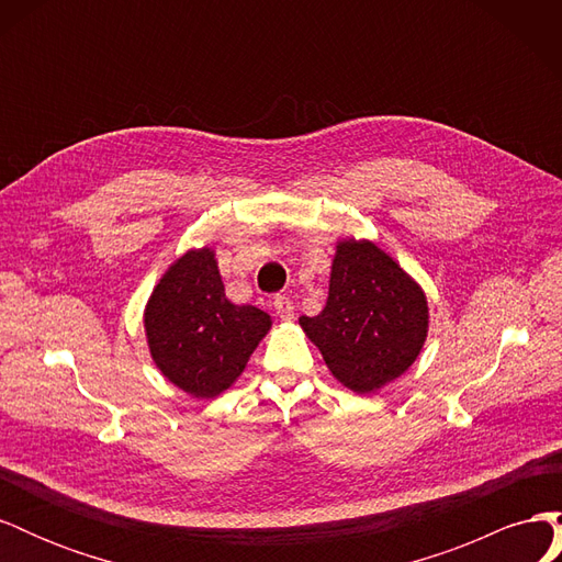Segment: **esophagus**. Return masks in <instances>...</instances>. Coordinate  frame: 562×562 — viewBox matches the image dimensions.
<instances>
[{"instance_id": "1", "label": "esophagus", "mask_w": 562, "mask_h": 562, "mask_svg": "<svg viewBox=\"0 0 562 562\" xmlns=\"http://www.w3.org/2000/svg\"><path fill=\"white\" fill-rule=\"evenodd\" d=\"M271 304H274V312H277V316L279 318H293V300L291 297H285V295H277L274 297V302H271Z\"/></svg>"}]
</instances>
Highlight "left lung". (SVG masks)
Listing matches in <instances>:
<instances>
[{
    "label": "left lung",
    "mask_w": 562,
    "mask_h": 562,
    "mask_svg": "<svg viewBox=\"0 0 562 562\" xmlns=\"http://www.w3.org/2000/svg\"><path fill=\"white\" fill-rule=\"evenodd\" d=\"M419 285L370 241L337 246L328 302L314 318L300 316L333 375L370 394L413 366L429 328Z\"/></svg>",
    "instance_id": "8db88e82"
}]
</instances>
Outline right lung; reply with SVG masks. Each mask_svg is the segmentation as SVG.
Instances as JSON below:
<instances>
[{"label":"right lung","mask_w":562,"mask_h":562,"mask_svg":"<svg viewBox=\"0 0 562 562\" xmlns=\"http://www.w3.org/2000/svg\"><path fill=\"white\" fill-rule=\"evenodd\" d=\"M271 326L269 314L225 297L209 248L190 250L166 271L145 312L151 359L196 398H213L241 375Z\"/></svg>","instance_id":"obj_1"}]
</instances>
